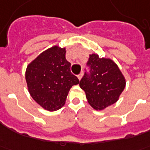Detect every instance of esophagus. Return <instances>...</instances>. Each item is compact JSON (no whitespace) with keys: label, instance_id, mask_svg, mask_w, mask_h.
I'll return each instance as SVG.
<instances>
[{"label":"esophagus","instance_id":"obj_1","mask_svg":"<svg viewBox=\"0 0 150 150\" xmlns=\"http://www.w3.org/2000/svg\"><path fill=\"white\" fill-rule=\"evenodd\" d=\"M82 77H83V72H81L79 75H78V79H79V80L82 79Z\"/></svg>","mask_w":150,"mask_h":150}]
</instances>
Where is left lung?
<instances>
[{
    "instance_id": "left-lung-1",
    "label": "left lung",
    "mask_w": 150,
    "mask_h": 150,
    "mask_svg": "<svg viewBox=\"0 0 150 150\" xmlns=\"http://www.w3.org/2000/svg\"><path fill=\"white\" fill-rule=\"evenodd\" d=\"M86 66L89 71L85 69L79 86L90 105L101 110L116 103L125 88L126 80L115 62L92 54Z\"/></svg>"
}]
</instances>
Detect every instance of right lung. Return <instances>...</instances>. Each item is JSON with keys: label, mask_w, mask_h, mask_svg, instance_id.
Segmentation results:
<instances>
[{"label": "right lung", "mask_w": 150, "mask_h": 150, "mask_svg": "<svg viewBox=\"0 0 150 150\" xmlns=\"http://www.w3.org/2000/svg\"><path fill=\"white\" fill-rule=\"evenodd\" d=\"M65 54V48L51 47L41 53L26 70L25 79L30 95L50 111L60 109L71 86L79 83V79L71 72V64Z\"/></svg>", "instance_id": "add662e5"}]
</instances>
